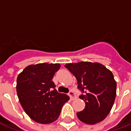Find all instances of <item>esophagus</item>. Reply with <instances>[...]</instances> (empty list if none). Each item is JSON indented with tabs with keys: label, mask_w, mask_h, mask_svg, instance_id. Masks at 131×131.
<instances>
[{
	"label": "esophagus",
	"mask_w": 131,
	"mask_h": 131,
	"mask_svg": "<svg viewBox=\"0 0 131 131\" xmlns=\"http://www.w3.org/2000/svg\"><path fill=\"white\" fill-rule=\"evenodd\" d=\"M69 95L70 97V99H71V100H74L76 99V96H75V93H74L73 91H70L69 93Z\"/></svg>",
	"instance_id": "1"
}]
</instances>
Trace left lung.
<instances>
[{
  "instance_id": "8db88e82",
  "label": "left lung",
  "mask_w": 131,
  "mask_h": 131,
  "mask_svg": "<svg viewBox=\"0 0 131 131\" xmlns=\"http://www.w3.org/2000/svg\"><path fill=\"white\" fill-rule=\"evenodd\" d=\"M66 68L76 77L78 88L83 93L84 110L77 112L80 121L95 124L103 121L113 107L116 95V82L112 72L98 62L69 63Z\"/></svg>"
}]
</instances>
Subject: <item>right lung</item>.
<instances>
[{"mask_svg":"<svg viewBox=\"0 0 131 131\" xmlns=\"http://www.w3.org/2000/svg\"><path fill=\"white\" fill-rule=\"evenodd\" d=\"M60 64L40 63L27 66L17 79V93L24 112L37 123L48 124L57 120L69 97L60 93L52 81Z\"/></svg>","mask_w":131,"mask_h":131,"instance_id":"1","label":"right lung"}]
</instances>
